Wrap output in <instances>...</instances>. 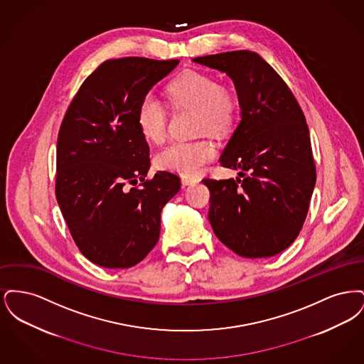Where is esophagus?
Segmentation results:
<instances>
[{
    "label": "esophagus",
    "instance_id": "34e87169",
    "mask_svg": "<svg viewBox=\"0 0 364 364\" xmlns=\"http://www.w3.org/2000/svg\"><path fill=\"white\" fill-rule=\"evenodd\" d=\"M181 181H183V184H184V186H191V184H195V183H198L199 180H198V178H195V177L183 176V177H181Z\"/></svg>",
    "mask_w": 364,
    "mask_h": 364
}]
</instances>
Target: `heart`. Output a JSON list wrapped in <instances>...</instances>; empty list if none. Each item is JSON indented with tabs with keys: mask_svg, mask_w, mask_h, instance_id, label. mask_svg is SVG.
<instances>
[{
	"mask_svg": "<svg viewBox=\"0 0 364 364\" xmlns=\"http://www.w3.org/2000/svg\"><path fill=\"white\" fill-rule=\"evenodd\" d=\"M169 97L177 107L198 110L200 132L221 135L235 122L237 114V95L229 87L205 72L187 70L168 87ZM139 131L143 138L161 144L168 135V112L153 94H146L138 107ZM215 156L208 140L176 141L156 156V164L165 171L181 176H198Z\"/></svg>",
	"mask_w": 364,
	"mask_h": 364,
	"instance_id": "b5f03b06",
	"label": "heart"
}]
</instances>
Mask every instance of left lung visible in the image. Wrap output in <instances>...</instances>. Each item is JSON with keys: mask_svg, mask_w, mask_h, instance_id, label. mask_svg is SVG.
Masks as SVG:
<instances>
[{"mask_svg": "<svg viewBox=\"0 0 364 364\" xmlns=\"http://www.w3.org/2000/svg\"><path fill=\"white\" fill-rule=\"evenodd\" d=\"M233 80L242 120L220 162L239 172L203 178L208 221L215 236L242 258H269L299 236L309 213L316 172L304 113L291 88L258 53L192 58Z\"/></svg>", "mask_w": 364, "mask_h": 364, "instance_id": "8db88e82", "label": "left lung"}]
</instances>
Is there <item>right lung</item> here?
I'll use <instances>...</instances> for the list:
<instances>
[{
    "instance_id": "obj_1",
    "label": "right lung",
    "mask_w": 364,
    "mask_h": 364,
    "mask_svg": "<svg viewBox=\"0 0 364 364\" xmlns=\"http://www.w3.org/2000/svg\"><path fill=\"white\" fill-rule=\"evenodd\" d=\"M178 60H106L73 97L57 138L55 198L80 252L106 269L135 266L154 248L178 176L150 169L136 122L141 98Z\"/></svg>"
}]
</instances>
